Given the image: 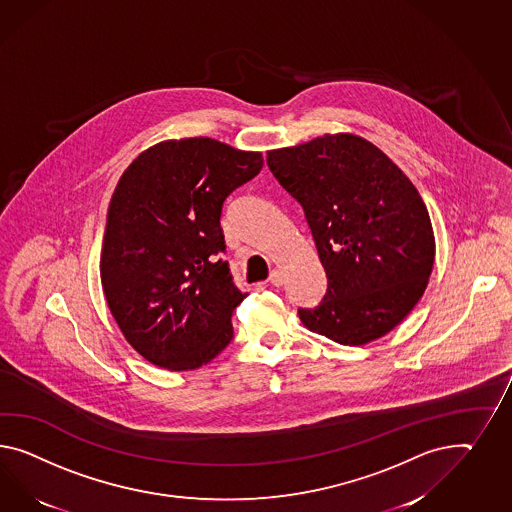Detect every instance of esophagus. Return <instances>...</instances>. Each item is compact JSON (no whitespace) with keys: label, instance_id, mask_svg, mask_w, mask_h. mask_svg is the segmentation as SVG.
Wrapping results in <instances>:
<instances>
[{"label":"esophagus","instance_id":"obj_1","mask_svg":"<svg viewBox=\"0 0 512 512\" xmlns=\"http://www.w3.org/2000/svg\"><path fill=\"white\" fill-rule=\"evenodd\" d=\"M268 281L272 283V285H276V287H281L283 285V274L279 272V270H274L270 277H268Z\"/></svg>","mask_w":512,"mask_h":512}]
</instances>
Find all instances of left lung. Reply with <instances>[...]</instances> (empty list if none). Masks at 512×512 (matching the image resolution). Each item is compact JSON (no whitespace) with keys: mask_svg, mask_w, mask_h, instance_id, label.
<instances>
[{"mask_svg":"<svg viewBox=\"0 0 512 512\" xmlns=\"http://www.w3.org/2000/svg\"><path fill=\"white\" fill-rule=\"evenodd\" d=\"M277 182L304 208L328 289L305 328L339 345L391 332L419 302L434 264L429 210L371 141L335 134L268 152Z\"/></svg>","mask_w":512,"mask_h":512,"instance_id":"8db88e82","label":"left lung"}]
</instances>
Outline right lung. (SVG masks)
<instances>
[{
    "label": "right lung",
    "instance_id": "right-lung-1",
    "mask_svg": "<svg viewBox=\"0 0 512 512\" xmlns=\"http://www.w3.org/2000/svg\"><path fill=\"white\" fill-rule=\"evenodd\" d=\"M261 169V152L188 138L154 145L123 173L100 277L111 315L145 360L190 371L231 343V317L248 292L221 259V208Z\"/></svg>",
    "mask_w": 512,
    "mask_h": 512
}]
</instances>
